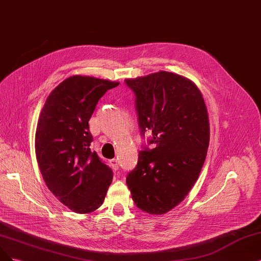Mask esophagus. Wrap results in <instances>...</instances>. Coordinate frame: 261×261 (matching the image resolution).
I'll use <instances>...</instances> for the list:
<instances>
[{
	"label": "esophagus",
	"mask_w": 261,
	"mask_h": 261,
	"mask_svg": "<svg viewBox=\"0 0 261 261\" xmlns=\"http://www.w3.org/2000/svg\"><path fill=\"white\" fill-rule=\"evenodd\" d=\"M111 166L114 170H118L119 169V161L116 159H113L111 160Z\"/></svg>",
	"instance_id": "obj_1"
}]
</instances>
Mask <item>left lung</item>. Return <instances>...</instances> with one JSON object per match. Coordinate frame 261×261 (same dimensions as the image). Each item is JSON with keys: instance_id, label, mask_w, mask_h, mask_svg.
Wrapping results in <instances>:
<instances>
[{"instance_id": "left-lung-1", "label": "left lung", "mask_w": 261, "mask_h": 261, "mask_svg": "<svg viewBox=\"0 0 261 261\" xmlns=\"http://www.w3.org/2000/svg\"><path fill=\"white\" fill-rule=\"evenodd\" d=\"M135 94L140 133L152 132L126 177L133 201L151 215L173 210L199 178L210 145V122L200 89L185 76L160 71L125 80Z\"/></svg>"}]
</instances>
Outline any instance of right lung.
Listing matches in <instances>:
<instances>
[{
  "label": "right lung",
  "mask_w": 261,
  "mask_h": 261,
  "mask_svg": "<svg viewBox=\"0 0 261 261\" xmlns=\"http://www.w3.org/2000/svg\"><path fill=\"white\" fill-rule=\"evenodd\" d=\"M120 83L73 75L47 97L35 133V153L45 184L77 214L96 211L112 182V169L91 150L88 121L98 100Z\"/></svg>",
  "instance_id": "obj_1"
}]
</instances>
